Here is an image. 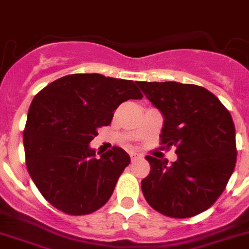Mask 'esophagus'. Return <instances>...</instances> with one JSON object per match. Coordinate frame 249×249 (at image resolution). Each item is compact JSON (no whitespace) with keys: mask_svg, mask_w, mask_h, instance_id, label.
Instances as JSON below:
<instances>
[{"mask_svg":"<svg viewBox=\"0 0 249 249\" xmlns=\"http://www.w3.org/2000/svg\"><path fill=\"white\" fill-rule=\"evenodd\" d=\"M138 157H139L138 153H135V152H130V159H131V161H135V160L138 159Z\"/></svg>","mask_w":249,"mask_h":249,"instance_id":"obj_1","label":"esophagus"}]
</instances>
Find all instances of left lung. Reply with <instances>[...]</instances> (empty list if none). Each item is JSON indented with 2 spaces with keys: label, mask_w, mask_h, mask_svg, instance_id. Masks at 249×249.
<instances>
[{
  "label": "left lung",
  "mask_w": 249,
  "mask_h": 249,
  "mask_svg": "<svg viewBox=\"0 0 249 249\" xmlns=\"http://www.w3.org/2000/svg\"><path fill=\"white\" fill-rule=\"evenodd\" d=\"M164 118L161 143L176 146L178 160L146 156L151 171L141 182L151 208L174 219L208 210L226 188L237 160L230 111L210 90L179 82H139Z\"/></svg>",
  "instance_id": "obj_1"
}]
</instances>
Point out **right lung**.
I'll use <instances>...</instances> for the list:
<instances>
[{
  "instance_id": "add662e5",
  "label": "right lung",
  "mask_w": 249,
  "mask_h": 249,
  "mask_svg": "<svg viewBox=\"0 0 249 249\" xmlns=\"http://www.w3.org/2000/svg\"><path fill=\"white\" fill-rule=\"evenodd\" d=\"M141 98L134 81L99 73L64 76L34 97L23 131L25 164L51 205L80 216L109 200L130 156L114 146L96 157L89 142L123 102Z\"/></svg>"
}]
</instances>
